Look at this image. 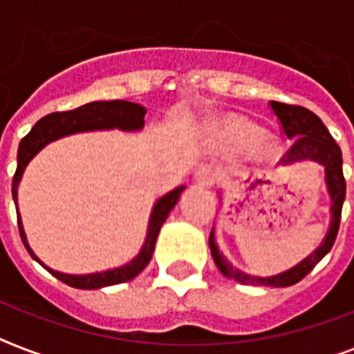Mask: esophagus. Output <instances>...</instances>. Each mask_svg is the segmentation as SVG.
Segmentation results:
<instances>
[{
  "label": "esophagus",
  "mask_w": 354,
  "mask_h": 354,
  "mask_svg": "<svg viewBox=\"0 0 354 354\" xmlns=\"http://www.w3.org/2000/svg\"><path fill=\"white\" fill-rule=\"evenodd\" d=\"M194 180H196L200 185H213V183L218 180V171L211 165H200L198 169L194 171Z\"/></svg>",
  "instance_id": "34e87169"
}]
</instances>
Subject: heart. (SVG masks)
Listing matches in <instances>:
<instances>
[{"mask_svg":"<svg viewBox=\"0 0 354 354\" xmlns=\"http://www.w3.org/2000/svg\"><path fill=\"white\" fill-rule=\"evenodd\" d=\"M232 132L235 133L236 139H242V141H244V139H248L250 136H252L253 128L250 127V124H246V122H233ZM255 145H257V149H261V150L268 149V143H266L264 139H257V141H255Z\"/></svg>","mask_w":354,"mask_h":354,"instance_id":"heart-1","label":"heart"}]
</instances>
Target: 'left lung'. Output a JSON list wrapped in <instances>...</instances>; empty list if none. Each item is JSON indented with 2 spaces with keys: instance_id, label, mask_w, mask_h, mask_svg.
Returning <instances> with one entry per match:
<instances>
[{
  "instance_id": "left-lung-1",
  "label": "left lung",
  "mask_w": 354,
  "mask_h": 354,
  "mask_svg": "<svg viewBox=\"0 0 354 354\" xmlns=\"http://www.w3.org/2000/svg\"><path fill=\"white\" fill-rule=\"evenodd\" d=\"M270 106L274 110L275 118L279 119L281 128L286 138L292 139V147L286 150V154L281 158L283 165L294 163V161L313 160L319 165L325 167V182H327V191L330 194V226L325 235L324 242L314 250L308 257H305L294 268L286 270L283 274L272 275V277H257V275L244 274L241 270L232 266L221 253L215 242V233L211 230L209 248L211 255L215 259V264L218 266L222 274L235 279L241 285H261V286H292L299 283L322 259L330 252L335 244L338 227H340L342 205L346 200V178L342 171V150L329 133L322 119L313 113L310 110L296 104H285V102L272 101Z\"/></svg>"
}]
</instances>
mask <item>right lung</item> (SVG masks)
Here are the masks:
<instances>
[{
	"label": "right lung",
	"instance_id": "add662e5",
	"mask_svg": "<svg viewBox=\"0 0 354 354\" xmlns=\"http://www.w3.org/2000/svg\"><path fill=\"white\" fill-rule=\"evenodd\" d=\"M145 110L141 104L128 101H95L88 102L84 106L75 108L69 112H55L49 113L46 118H41L40 121L36 122L35 127L30 128V132L19 141L18 147V167L14 172L12 178V198L14 202H18V183L21 180L25 167L38 152H40L47 143H51L55 139H60L64 136L77 132H90V130H108V128H119V130H141L145 124ZM185 187H176L171 193H167L165 196H161L156 202L152 215H150L149 222V232H147V239L141 248V252L138 253V257L132 259L130 263L119 268L106 270V272H97V274H86V275H71V274H62L57 270H51L49 266L41 263L40 259L36 257L35 252L30 250L27 244V236H25L24 226H21V218L18 213V227H19V236L24 241L27 252L30 253V257L36 259L38 263L51 272L57 279L62 283L75 288H84V290H91V288H102V286H112L119 285V283H127V281L133 279L136 275H139L145 270V266L150 263L152 253H154L156 239L160 233L163 222L167 221V216L172 211V207L176 205L180 194Z\"/></svg>",
	"mask_w": 354,
	"mask_h": 354
}]
</instances>
